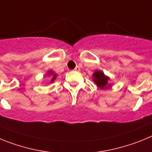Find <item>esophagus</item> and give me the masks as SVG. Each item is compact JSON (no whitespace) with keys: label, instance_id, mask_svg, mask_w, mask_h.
I'll use <instances>...</instances> for the list:
<instances>
[{"label":"esophagus","instance_id":"obj_1","mask_svg":"<svg viewBox=\"0 0 152 152\" xmlns=\"http://www.w3.org/2000/svg\"><path fill=\"white\" fill-rule=\"evenodd\" d=\"M80 68H79V67H76V68H75V71H76V72H79V71H80Z\"/></svg>","mask_w":152,"mask_h":152}]
</instances>
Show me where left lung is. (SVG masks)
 I'll use <instances>...</instances> for the list:
<instances>
[{
	"label": "left lung",
	"instance_id": "8db88e82",
	"mask_svg": "<svg viewBox=\"0 0 152 152\" xmlns=\"http://www.w3.org/2000/svg\"><path fill=\"white\" fill-rule=\"evenodd\" d=\"M92 76L94 82L100 89L105 90L111 87V84L109 83V80H110V77L107 76L102 71L96 70L92 75Z\"/></svg>",
	"mask_w": 152,
	"mask_h": 152
}]
</instances>
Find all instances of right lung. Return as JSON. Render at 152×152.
Instances as JSON below:
<instances>
[{"label":"right lung","instance_id":"right-lung-1","mask_svg":"<svg viewBox=\"0 0 152 152\" xmlns=\"http://www.w3.org/2000/svg\"><path fill=\"white\" fill-rule=\"evenodd\" d=\"M45 75H46V76H48L49 77H50V83L54 82L55 80H56V77H57V74H56L54 72L51 71V70L48 71V72H47V73L45 74Z\"/></svg>","mask_w":152,"mask_h":152}]
</instances>
